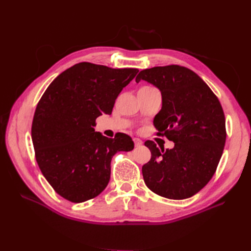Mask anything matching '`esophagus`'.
Wrapping results in <instances>:
<instances>
[{
  "label": "esophagus",
  "mask_w": 251,
  "mask_h": 251,
  "mask_svg": "<svg viewBox=\"0 0 251 251\" xmlns=\"http://www.w3.org/2000/svg\"><path fill=\"white\" fill-rule=\"evenodd\" d=\"M134 143H135V147H140L142 144V140L139 138H134Z\"/></svg>",
  "instance_id": "obj_1"
}]
</instances>
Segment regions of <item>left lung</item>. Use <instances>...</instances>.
<instances>
[{
  "label": "left lung",
  "mask_w": 251,
  "mask_h": 251,
  "mask_svg": "<svg viewBox=\"0 0 251 251\" xmlns=\"http://www.w3.org/2000/svg\"><path fill=\"white\" fill-rule=\"evenodd\" d=\"M146 80L161 92L162 107L154 118L158 135L173 141V149L144 146L151 160L142 166L147 186L173 200L187 199L214 176L226 140L225 116L218 97L204 80L185 67L171 65L139 72L136 82Z\"/></svg>",
  "instance_id": "left-lung-1"
}]
</instances>
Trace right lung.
I'll return each instance as SVG.
<instances>
[{
  "instance_id": "right-lung-1",
  "label": "right lung",
  "mask_w": 251,
  "mask_h": 251,
  "mask_svg": "<svg viewBox=\"0 0 251 251\" xmlns=\"http://www.w3.org/2000/svg\"><path fill=\"white\" fill-rule=\"evenodd\" d=\"M138 69L79 63L53 80L36 105L31 137L36 162L53 189L68 201L93 199L107 187L111 160L134 149L126 134L108 138L95 120L112 113L119 93Z\"/></svg>"
}]
</instances>
